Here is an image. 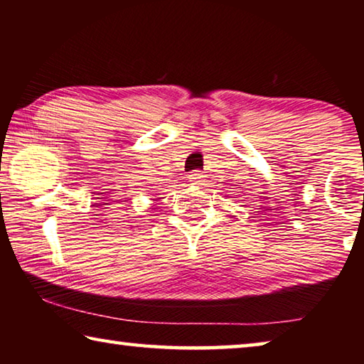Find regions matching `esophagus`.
I'll use <instances>...</instances> for the list:
<instances>
[{
	"label": "esophagus",
	"mask_w": 364,
	"mask_h": 364,
	"mask_svg": "<svg viewBox=\"0 0 364 364\" xmlns=\"http://www.w3.org/2000/svg\"><path fill=\"white\" fill-rule=\"evenodd\" d=\"M188 178H189V181L193 183V184H202V183H204L205 175L196 170V171H191V173L188 175Z\"/></svg>",
	"instance_id": "obj_1"
}]
</instances>
